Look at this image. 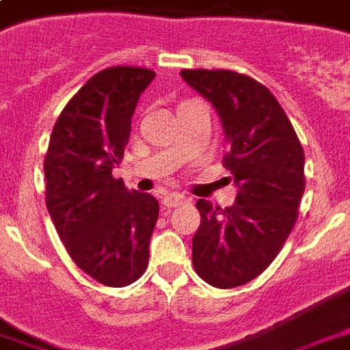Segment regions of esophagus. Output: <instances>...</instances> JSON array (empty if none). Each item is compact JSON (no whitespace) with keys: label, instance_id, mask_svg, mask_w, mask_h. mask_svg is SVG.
Returning a JSON list of instances; mask_svg holds the SVG:
<instances>
[{"label":"esophagus","instance_id":"34e87169","mask_svg":"<svg viewBox=\"0 0 350 350\" xmlns=\"http://www.w3.org/2000/svg\"><path fill=\"white\" fill-rule=\"evenodd\" d=\"M186 198L185 196H180V193H167V196H164L162 198V205L165 206V208H173V206H178L183 205V203H186Z\"/></svg>","mask_w":350,"mask_h":350}]
</instances>
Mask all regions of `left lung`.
Masks as SVG:
<instances>
[{
    "label": "left lung",
    "instance_id": "8db88e82",
    "mask_svg": "<svg viewBox=\"0 0 350 350\" xmlns=\"http://www.w3.org/2000/svg\"><path fill=\"white\" fill-rule=\"evenodd\" d=\"M180 76L218 111L229 144L224 165L239 188L226 208L198 201L193 269L208 285L231 289L259 276L295 228L306 186L304 149L280 102L254 78L205 68Z\"/></svg>",
    "mask_w": 350,
    "mask_h": 350
}]
</instances>
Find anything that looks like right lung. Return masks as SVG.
I'll list each match as a JSON object with an SVG mask.
<instances>
[{
  "instance_id": "1",
  "label": "right lung",
  "mask_w": 350,
  "mask_h": 350,
  "mask_svg": "<svg viewBox=\"0 0 350 350\" xmlns=\"http://www.w3.org/2000/svg\"><path fill=\"white\" fill-rule=\"evenodd\" d=\"M154 76L137 67L94 74L61 111L44 158L46 206L57 234L70 259L108 287L134 283L149 265L158 201L130 192L111 170L124 157L134 109Z\"/></svg>"
}]
</instances>
